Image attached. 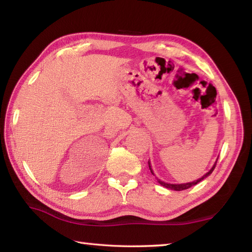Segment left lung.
<instances>
[{
    "mask_svg": "<svg viewBox=\"0 0 252 252\" xmlns=\"http://www.w3.org/2000/svg\"><path fill=\"white\" fill-rule=\"evenodd\" d=\"M218 159V158H217ZM216 163H217V161L215 162V164L213 165V167L210 168L209 170V172H207L205 174V175L203 176V177H200V178H198V180H196V181H194V182H190V183H186V184H168V183H165V182H162V181H159V180H158V183L159 184H161L162 186H164V187H166V189H174V190H184V189H189V187H191V186H194V185H196L197 184V183H199V182H202L204 178H206L207 176H209L210 174L213 173V171H214V168L216 167ZM149 167H150V170H151V173L153 174L154 175V173H153V171H152V168H151V164H150V162H149Z\"/></svg>",
    "mask_w": 252,
    "mask_h": 252,
    "instance_id": "1",
    "label": "left lung"
}]
</instances>
